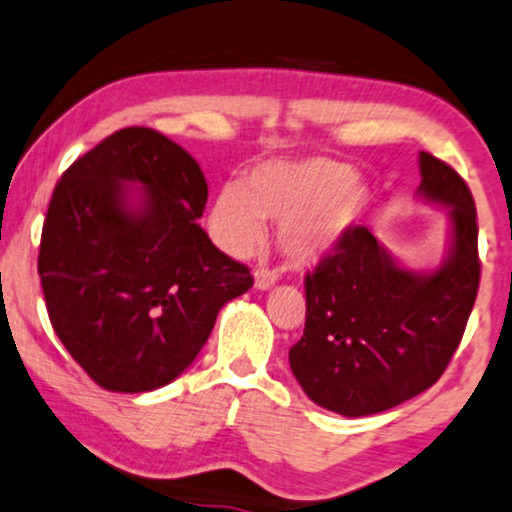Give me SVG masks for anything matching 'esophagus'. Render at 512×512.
<instances>
[{
	"label": "esophagus",
	"instance_id": "esophagus-1",
	"mask_svg": "<svg viewBox=\"0 0 512 512\" xmlns=\"http://www.w3.org/2000/svg\"><path fill=\"white\" fill-rule=\"evenodd\" d=\"M280 280V273L277 270H268V268H258L254 273V282H256V289H270L275 285V282Z\"/></svg>",
	"mask_w": 512,
	"mask_h": 512
}]
</instances>
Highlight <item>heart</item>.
Segmentation results:
<instances>
[{
  "instance_id": "obj_1",
  "label": "heart",
  "mask_w": 512,
  "mask_h": 512,
  "mask_svg": "<svg viewBox=\"0 0 512 512\" xmlns=\"http://www.w3.org/2000/svg\"><path fill=\"white\" fill-rule=\"evenodd\" d=\"M370 194L351 166L330 159L263 161L213 199L208 232L220 249L246 256L280 218V244L296 258L332 249L361 223Z\"/></svg>"
}]
</instances>
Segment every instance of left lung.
Masks as SVG:
<instances>
[{
    "label": "left lung",
    "mask_w": 512,
    "mask_h": 512,
    "mask_svg": "<svg viewBox=\"0 0 512 512\" xmlns=\"http://www.w3.org/2000/svg\"><path fill=\"white\" fill-rule=\"evenodd\" d=\"M418 197L444 206L449 251L434 270L401 266L368 227H353L306 275L304 337L289 349L296 382L346 418L430 389L463 339L479 287L477 211L465 180L420 151Z\"/></svg>",
    "instance_id": "obj_1"
}]
</instances>
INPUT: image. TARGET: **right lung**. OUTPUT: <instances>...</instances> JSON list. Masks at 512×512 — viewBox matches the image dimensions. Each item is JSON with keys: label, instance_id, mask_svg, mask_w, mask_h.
<instances>
[{"label": "right lung", "instance_id": "obj_1", "mask_svg": "<svg viewBox=\"0 0 512 512\" xmlns=\"http://www.w3.org/2000/svg\"><path fill=\"white\" fill-rule=\"evenodd\" d=\"M206 199L199 163L151 128L113 132L61 175L37 273L54 332L99 387H166L254 287L197 223Z\"/></svg>", "mask_w": 512, "mask_h": 512}]
</instances>
